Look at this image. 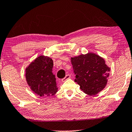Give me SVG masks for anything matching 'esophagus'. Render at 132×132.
Instances as JSON below:
<instances>
[{
    "mask_svg": "<svg viewBox=\"0 0 132 132\" xmlns=\"http://www.w3.org/2000/svg\"><path fill=\"white\" fill-rule=\"evenodd\" d=\"M70 77H71V75H69V74H68V75H67L65 76V77L64 78H63V79H62V82H65V81L67 80V79H70Z\"/></svg>",
    "mask_w": 132,
    "mask_h": 132,
    "instance_id": "34e87169",
    "label": "esophagus"
}]
</instances>
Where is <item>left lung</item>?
Segmentation results:
<instances>
[{
  "label": "left lung",
  "mask_w": 132,
  "mask_h": 132,
  "mask_svg": "<svg viewBox=\"0 0 132 132\" xmlns=\"http://www.w3.org/2000/svg\"><path fill=\"white\" fill-rule=\"evenodd\" d=\"M76 75L75 81L80 89L89 95H95L105 87L110 68L99 56L89 53L71 57Z\"/></svg>",
  "instance_id": "8db88e82"
}]
</instances>
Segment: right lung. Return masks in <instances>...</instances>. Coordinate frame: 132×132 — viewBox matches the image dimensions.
Returning a JSON list of instances; mask_svg holds the SVG:
<instances>
[{"label":"right lung","mask_w":132,"mask_h":132,"mask_svg":"<svg viewBox=\"0 0 132 132\" xmlns=\"http://www.w3.org/2000/svg\"><path fill=\"white\" fill-rule=\"evenodd\" d=\"M53 62L49 57L40 56L26 68V78L32 91L40 96L54 95L57 91L52 69Z\"/></svg>","instance_id":"add662e5"}]
</instances>
